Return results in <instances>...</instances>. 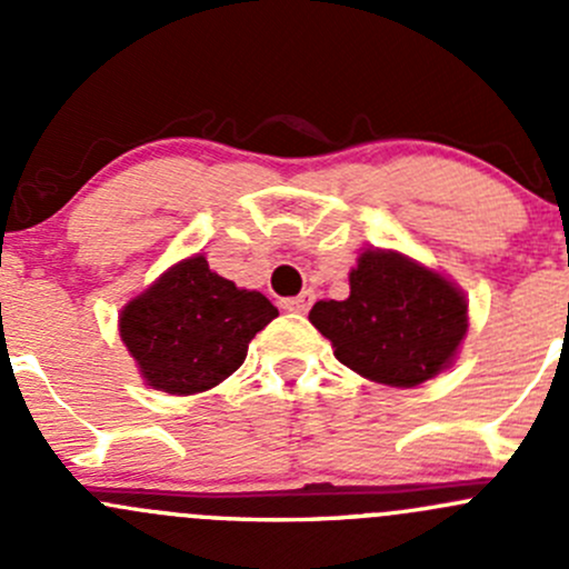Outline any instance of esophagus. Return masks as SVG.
Masks as SVG:
<instances>
[{"instance_id": "obj_1", "label": "esophagus", "mask_w": 569, "mask_h": 569, "mask_svg": "<svg viewBox=\"0 0 569 569\" xmlns=\"http://www.w3.org/2000/svg\"><path fill=\"white\" fill-rule=\"evenodd\" d=\"M313 300H317V297H313V291H302V295L283 300V308H286V311H291V313H308V311H311Z\"/></svg>"}]
</instances>
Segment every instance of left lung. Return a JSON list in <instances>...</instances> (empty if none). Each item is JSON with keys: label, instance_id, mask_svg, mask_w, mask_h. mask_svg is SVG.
<instances>
[{"label": "left lung", "instance_id": "8db88e82", "mask_svg": "<svg viewBox=\"0 0 569 569\" xmlns=\"http://www.w3.org/2000/svg\"><path fill=\"white\" fill-rule=\"evenodd\" d=\"M308 319L343 366L382 386L412 388L451 363L468 330V302L410 258L366 250L349 272L347 300H319Z\"/></svg>", "mask_w": 569, "mask_h": 569}]
</instances>
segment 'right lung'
<instances>
[{
	"mask_svg": "<svg viewBox=\"0 0 569 569\" xmlns=\"http://www.w3.org/2000/svg\"><path fill=\"white\" fill-rule=\"evenodd\" d=\"M278 317L261 291L237 289L203 256L176 263L120 313V338L151 388L189 396L214 388Z\"/></svg>",
	"mask_w": 569,
	"mask_h": 569,
	"instance_id": "right-lung-1",
	"label": "right lung"
}]
</instances>
